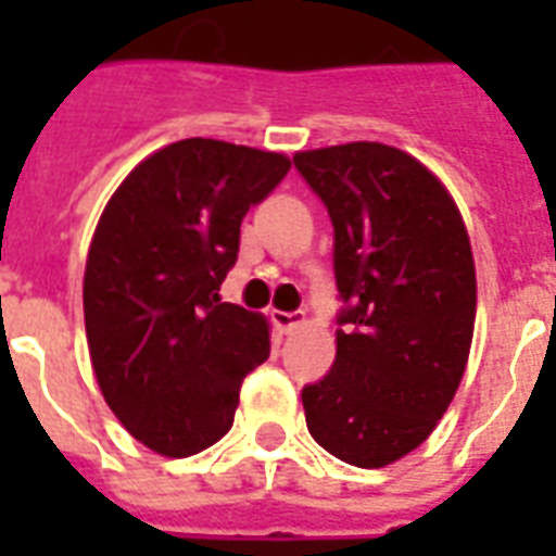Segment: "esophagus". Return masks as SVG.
Masks as SVG:
<instances>
[{"mask_svg": "<svg viewBox=\"0 0 556 556\" xmlns=\"http://www.w3.org/2000/svg\"><path fill=\"white\" fill-rule=\"evenodd\" d=\"M270 323L277 326L279 334H291V331H296L300 326H303L305 314L303 312H274L270 314Z\"/></svg>", "mask_w": 556, "mask_h": 556, "instance_id": "34e87169", "label": "esophagus"}]
</instances>
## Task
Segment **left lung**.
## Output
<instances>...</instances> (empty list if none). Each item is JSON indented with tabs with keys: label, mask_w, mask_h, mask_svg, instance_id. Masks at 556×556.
Here are the masks:
<instances>
[{
	"label": "left lung",
	"mask_w": 556,
	"mask_h": 556,
	"mask_svg": "<svg viewBox=\"0 0 556 556\" xmlns=\"http://www.w3.org/2000/svg\"><path fill=\"white\" fill-rule=\"evenodd\" d=\"M334 225L338 357L303 389L305 424L331 456L387 467L430 439L456 397L476 323V265L450 190L378 141L294 155Z\"/></svg>",
	"instance_id": "1"
}]
</instances>
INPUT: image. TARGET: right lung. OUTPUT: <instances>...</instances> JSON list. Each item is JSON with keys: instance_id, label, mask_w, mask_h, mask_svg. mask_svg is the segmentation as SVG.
Here are the masks:
<instances>
[{"instance_id": "add662e5", "label": "right lung", "mask_w": 556, "mask_h": 556, "mask_svg": "<svg viewBox=\"0 0 556 556\" xmlns=\"http://www.w3.org/2000/svg\"><path fill=\"white\" fill-rule=\"evenodd\" d=\"M288 167L282 152L187 138L147 155L100 213L83 274L91 369L117 421L159 456L216 444L244 375L268 361V320L218 288L244 213Z\"/></svg>"}]
</instances>
